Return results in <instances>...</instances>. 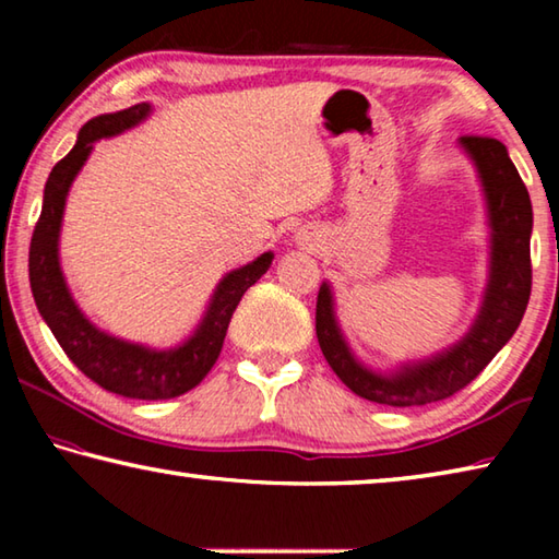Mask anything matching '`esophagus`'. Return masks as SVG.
<instances>
[{
  "instance_id": "34e87169",
  "label": "esophagus",
  "mask_w": 559,
  "mask_h": 559,
  "mask_svg": "<svg viewBox=\"0 0 559 559\" xmlns=\"http://www.w3.org/2000/svg\"><path fill=\"white\" fill-rule=\"evenodd\" d=\"M300 241H306V243H308V239H302V236H300Z\"/></svg>"
}]
</instances>
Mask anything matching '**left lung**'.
<instances>
[{
    "mask_svg": "<svg viewBox=\"0 0 559 559\" xmlns=\"http://www.w3.org/2000/svg\"><path fill=\"white\" fill-rule=\"evenodd\" d=\"M459 143L476 165L486 194L490 271L484 306L478 310L476 323L456 345L421 362L402 365L392 374H380L357 362V357L349 353L335 320L333 290L323 283L316 306L320 349L333 372L362 400L386 406H424L449 400L486 370V365L513 337L525 316L530 288H533L530 194L500 140L463 135Z\"/></svg>",
    "mask_w": 559,
    "mask_h": 559,
    "instance_id": "1",
    "label": "left lung"
}]
</instances>
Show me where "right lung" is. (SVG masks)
<instances>
[{"label": "right lung", "mask_w": 559, "mask_h": 559, "mask_svg": "<svg viewBox=\"0 0 559 559\" xmlns=\"http://www.w3.org/2000/svg\"><path fill=\"white\" fill-rule=\"evenodd\" d=\"M150 103L106 112L88 120L81 128L79 140L61 163H56L44 187L41 216L34 226L29 246V281L32 293L46 325L59 340L63 353L79 370L112 394L130 400H173L200 384L212 370L222 353L231 316L246 290L269 271L273 253H261L257 261L246 263L219 281L202 323L182 345L173 349H150L145 345L103 333L75 306L69 286H66L59 263V234L66 194L79 169L86 163L93 143L100 138H112L118 132L138 126L150 116Z\"/></svg>", "instance_id": "obj_1"}]
</instances>
